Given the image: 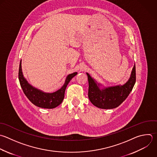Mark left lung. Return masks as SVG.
<instances>
[{
    "label": "left lung",
    "instance_id": "left-lung-1",
    "mask_svg": "<svg viewBox=\"0 0 157 157\" xmlns=\"http://www.w3.org/2000/svg\"><path fill=\"white\" fill-rule=\"evenodd\" d=\"M88 98L96 107L103 109H111L119 106L128 96L136 82L135 64L128 80L124 85L105 87L98 83L88 73ZM102 86L101 88L100 86Z\"/></svg>",
    "mask_w": 157,
    "mask_h": 157
}]
</instances>
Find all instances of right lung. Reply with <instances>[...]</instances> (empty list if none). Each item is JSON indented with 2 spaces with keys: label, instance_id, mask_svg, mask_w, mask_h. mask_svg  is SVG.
<instances>
[{
  "label": "right lung",
  "instance_id": "obj_1",
  "mask_svg": "<svg viewBox=\"0 0 157 157\" xmlns=\"http://www.w3.org/2000/svg\"><path fill=\"white\" fill-rule=\"evenodd\" d=\"M77 72L69 74L63 86L53 93H45L30 85L25 78L22 69L21 60L20 63L18 78L22 90L28 99L35 105L44 109H53L61 104L64 98L66 88L71 80L76 75Z\"/></svg>",
  "mask_w": 157,
  "mask_h": 157
}]
</instances>
